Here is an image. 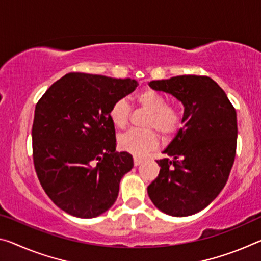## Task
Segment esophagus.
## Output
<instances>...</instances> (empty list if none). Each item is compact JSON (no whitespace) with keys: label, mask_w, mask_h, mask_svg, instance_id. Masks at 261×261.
<instances>
[{"label":"esophagus","mask_w":261,"mask_h":261,"mask_svg":"<svg viewBox=\"0 0 261 261\" xmlns=\"http://www.w3.org/2000/svg\"><path fill=\"white\" fill-rule=\"evenodd\" d=\"M143 163V159L138 158V156H134V165L135 166H138V165H140Z\"/></svg>","instance_id":"34e87169"}]
</instances>
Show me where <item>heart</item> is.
<instances>
[{
  "label": "heart",
  "instance_id": "heart-1",
  "mask_svg": "<svg viewBox=\"0 0 261 261\" xmlns=\"http://www.w3.org/2000/svg\"><path fill=\"white\" fill-rule=\"evenodd\" d=\"M136 103L140 109L147 111L142 125L144 129H132L119 135L118 146L135 156H144L154 150L159 144V136L171 138L181 129L184 117L176 106L167 103L163 94L154 89H145L136 96ZM131 106L125 98H118L109 109L111 123L118 129H124L130 123Z\"/></svg>",
  "mask_w": 261,
  "mask_h": 261
}]
</instances>
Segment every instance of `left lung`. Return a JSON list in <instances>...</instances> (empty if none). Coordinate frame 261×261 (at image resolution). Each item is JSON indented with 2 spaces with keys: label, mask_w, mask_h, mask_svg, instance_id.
Wrapping results in <instances>:
<instances>
[{
  "label": "left lung",
  "mask_w": 261,
  "mask_h": 261,
  "mask_svg": "<svg viewBox=\"0 0 261 261\" xmlns=\"http://www.w3.org/2000/svg\"><path fill=\"white\" fill-rule=\"evenodd\" d=\"M185 107V126L156 160L159 175L147 187L156 208L171 216L196 214L224 188L237 148V114L226 94L205 75L151 81Z\"/></svg>",
  "instance_id": "obj_1"
}]
</instances>
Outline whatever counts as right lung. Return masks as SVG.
<instances>
[{"mask_svg":"<svg viewBox=\"0 0 261 261\" xmlns=\"http://www.w3.org/2000/svg\"><path fill=\"white\" fill-rule=\"evenodd\" d=\"M137 81L80 72L66 74L37 102L32 158L41 187L61 210L80 218L107 212L119 181L134 167L132 155L115 152L113 103Z\"/></svg>","mask_w":261,"mask_h":261,"instance_id":"right-lung-1","label":"right lung"}]
</instances>
